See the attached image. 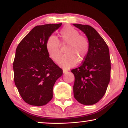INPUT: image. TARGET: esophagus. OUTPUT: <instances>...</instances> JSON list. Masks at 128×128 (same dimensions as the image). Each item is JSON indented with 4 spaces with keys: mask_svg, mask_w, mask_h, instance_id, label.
Wrapping results in <instances>:
<instances>
[{
    "mask_svg": "<svg viewBox=\"0 0 128 128\" xmlns=\"http://www.w3.org/2000/svg\"><path fill=\"white\" fill-rule=\"evenodd\" d=\"M62 72H63V73H66L68 72V70H66V69H62Z\"/></svg>",
    "mask_w": 128,
    "mask_h": 128,
    "instance_id": "34e87169",
    "label": "esophagus"
}]
</instances>
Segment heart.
Listing matches in <instances>:
<instances>
[{
    "mask_svg": "<svg viewBox=\"0 0 128 128\" xmlns=\"http://www.w3.org/2000/svg\"><path fill=\"white\" fill-rule=\"evenodd\" d=\"M60 36L63 44H68L66 52L61 58L59 65L64 69L74 66L77 61L81 62L85 59L89 50V41L74 28L66 25L60 32ZM46 47L48 54L55 62H58L62 55L59 40L54 36L47 38Z\"/></svg>",
    "mask_w": 128,
    "mask_h": 128,
    "instance_id": "heart-1",
    "label": "heart"
}]
</instances>
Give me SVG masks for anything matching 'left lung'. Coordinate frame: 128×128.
Segmentation results:
<instances>
[{"label": "left lung", "mask_w": 128, "mask_h": 128, "mask_svg": "<svg viewBox=\"0 0 128 128\" xmlns=\"http://www.w3.org/2000/svg\"><path fill=\"white\" fill-rule=\"evenodd\" d=\"M86 34L89 50L82 65L71 70L74 76V97L84 105L96 103L105 94L111 77V60L107 44L94 28L73 24Z\"/></svg>", "instance_id": "1"}]
</instances>
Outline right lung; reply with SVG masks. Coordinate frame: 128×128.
<instances>
[{"mask_svg":"<svg viewBox=\"0 0 128 128\" xmlns=\"http://www.w3.org/2000/svg\"><path fill=\"white\" fill-rule=\"evenodd\" d=\"M62 25L36 26L16 48L13 64L14 84L23 100L30 105L48 103L52 98L54 84L62 74L46 47L47 38Z\"/></svg>","mask_w":128,"mask_h":128,"instance_id":"1","label":"right lung"}]
</instances>
